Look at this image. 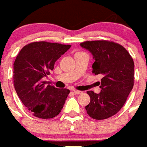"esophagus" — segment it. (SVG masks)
<instances>
[{"label":"esophagus","mask_w":147,"mask_h":147,"mask_svg":"<svg viewBox=\"0 0 147 147\" xmlns=\"http://www.w3.org/2000/svg\"><path fill=\"white\" fill-rule=\"evenodd\" d=\"M73 92L76 94H83V91H81V90H73Z\"/></svg>","instance_id":"esophagus-1"}]
</instances>
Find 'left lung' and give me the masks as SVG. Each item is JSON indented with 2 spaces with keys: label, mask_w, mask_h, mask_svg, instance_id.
Segmentation results:
<instances>
[{
  "label": "left lung",
  "mask_w": 147,
  "mask_h": 147,
  "mask_svg": "<svg viewBox=\"0 0 147 147\" xmlns=\"http://www.w3.org/2000/svg\"><path fill=\"white\" fill-rule=\"evenodd\" d=\"M80 45L89 50L94 62L92 72L102 74L101 92L87 91L90 102L86 110L95 120H105L117 114L126 102L134 86V61L126 49L108 40L86 41Z\"/></svg>",
  "instance_id": "obj_1"
}]
</instances>
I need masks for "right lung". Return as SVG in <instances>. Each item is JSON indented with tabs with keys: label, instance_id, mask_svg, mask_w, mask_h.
<instances>
[{
	"label": "right lung",
	"instance_id": "1",
	"mask_svg": "<svg viewBox=\"0 0 147 147\" xmlns=\"http://www.w3.org/2000/svg\"><path fill=\"white\" fill-rule=\"evenodd\" d=\"M70 45L34 42L22 48L13 66L15 90L21 102L34 117L53 118L61 113L70 90L57 89L44 79Z\"/></svg>",
	"mask_w": 147,
	"mask_h": 147
}]
</instances>
